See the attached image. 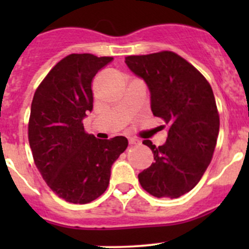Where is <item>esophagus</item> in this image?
<instances>
[{
	"label": "esophagus",
	"mask_w": 249,
	"mask_h": 249,
	"mask_svg": "<svg viewBox=\"0 0 249 249\" xmlns=\"http://www.w3.org/2000/svg\"><path fill=\"white\" fill-rule=\"evenodd\" d=\"M140 141L139 140H136V139H130L129 140V144L130 145H137V144H140Z\"/></svg>",
	"instance_id": "1"
}]
</instances>
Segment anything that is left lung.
Masks as SVG:
<instances>
[{"label":"left lung","mask_w":249,"mask_h":249,"mask_svg":"<svg viewBox=\"0 0 249 249\" xmlns=\"http://www.w3.org/2000/svg\"><path fill=\"white\" fill-rule=\"evenodd\" d=\"M125 62L147 83L153 114L169 125L165 144L143 141L154 162L139 180L153 196L177 199L199 183L214 153L219 113L212 88L192 64L170 50L130 55Z\"/></svg>","instance_id":"left-lung-1"}]
</instances>
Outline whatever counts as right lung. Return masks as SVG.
I'll return each mask as SVG.
<instances>
[{
	"instance_id": "right-lung-1",
	"label": "right lung",
	"mask_w": 249,
	"mask_h": 249,
	"mask_svg": "<svg viewBox=\"0 0 249 249\" xmlns=\"http://www.w3.org/2000/svg\"><path fill=\"white\" fill-rule=\"evenodd\" d=\"M112 60L67 55L35 91L29 119L32 157L48 187L67 202L89 203L101 196L113 162L127 147L126 137L99 140L83 125L92 109V79Z\"/></svg>"
}]
</instances>
